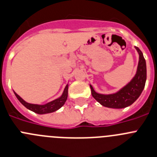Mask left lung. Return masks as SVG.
I'll use <instances>...</instances> for the list:
<instances>
[{
  "instance_id": "1",
  "label": "left lung",
  "mask_w": 157,
  "mask_h": 157,
  "mask_svg": "<svg viewBox=\"0 0 157 157\" xmlns=\"http://www.w3.org/2000/svg\"><path fill=\"white\" fill-rule=\"evenodd\" d=\"M136 48L139 53L137 70L133 78L118 91L111 94L97 93L90 84L92 96L103 106L111 108H124L132 105L140 96L145 87L146 80V63L143 52L138 47Z\"/></svg>"
}]
</instances>
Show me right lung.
<instances>
[{
  "mask_svg": "<svg viewBox=\"0 0 157 157\" xmlns=\"http://www.w3.org/2000/svg\"><path fill=\"white\" fill-rule=\"evenodd\" d=\"M14 94H15L16 98L17 100L21 102L26 108L32 111V112H35V113L39 114V115H43V114H48L52 113V112H56L58 109L63 106L65 102L67 101V97H68V84L64 88L63 92L62 95L59 98L55 99V100L52 101L50 102L45 104V105H36V104H30L26 102L25 101L23 100L21 97L14 91Z\"/></svg>",
  "mask_w": 157,
  "mask_h": 157,
  "instance_id": "add662e5",
  "label": "right lung"
}]
</instances>
